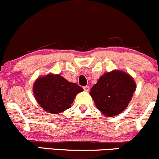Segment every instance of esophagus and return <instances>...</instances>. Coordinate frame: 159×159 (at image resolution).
Wrapping results in <instances>:
<instances>
[{"instance_id":"34e87169","label":"esophagus","mask_w":159,"mask_h":159,"mask_svg":"<svg viewBox=\"0 0 159 159\" xmlns=\"http://www.w3.org/2000/svg\"><path fill=\"white\" fill-rule=\"evenodd\" d=\"M83 89L85 91V92H89V85H86V86L83 87Z\"/></svg>"}]
</instances>
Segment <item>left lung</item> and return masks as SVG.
<instances>
[{
    "label": "left lung",
    "mask_w": 159,
    "mask_h": 159,
    "mask_svg": "<svg viewBox=\"0 0 159 159\" xmlns=\"http://www.w3.org/2000/svg\"><path fill=\"white\" fill-rule=\"evenodd\" d=\"M136 89L134 80L118 70L105 73L91 89L96 107L106 116H115L128 107Z\"/></svg>",
    "instance_id": "obj_1"
}]
</instances>
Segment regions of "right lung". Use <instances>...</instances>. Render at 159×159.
Listing matches in <instances>:
<instances>
[{"label":"right lung","mask_w":159,"mask_h":159,"mask_svg":"<svg viewBox=\"0 0 159 159\" xmlns=\"http://www.w3.org/2000/svg\"><path fill=\"white\" fill-rule=\"evenodd\" d=\"M83 89L76 83H70L59 74H49L38 77L33 92L39 105L49 113L57 114L70 107L76 95Z\"/></svg>","instance_id":"obj_1"}]
</instances>
